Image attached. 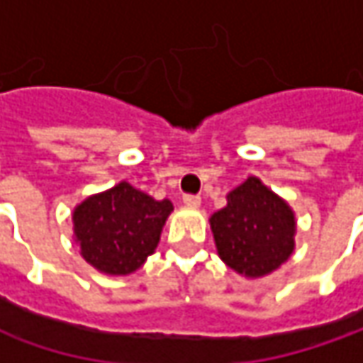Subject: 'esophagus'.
<instances>
[{
	"label": "esophagus",
	"mask_w": 363,
	"mask_h": 363,
	"mask_svg": "<svg viewBox=\"0 0 363 363\" xmlns=\"http://www.w3.org/2000/svg\"><path fill=\"white\" fill-rule=\"evenodd\" d=\"M200 202H202V198L198 196V194H186L184 196V203H188V206H200Z\"/></svg>",
	"instance_id": "1"
}]
</instances>
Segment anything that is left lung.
Segmentation results:
<instances>
[{"mask_svg": "<svg viewBox=\"0 0 363 363\" xmlns=\"http://www.w3.org/2000/svg\"><path fill=\"white\" fill-rule=\"evenodd\" d=\"M220 258L240 274L262 277L293 252L295 216L257 177L228 194L226 208L210 218Z\"/></svg>", "mask_w": 363, "mask_h": 363, "instance_id": "1", "label": "left lung"}]
</instances>
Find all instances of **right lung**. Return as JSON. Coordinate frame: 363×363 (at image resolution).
<instances>
[{
  "label": "right lung",
  "mask_w": 363,
  "mask_h": 363,
  "mask_svg": "<svg viewBox=\"0 0 363 363\" xmlns=\"http://www.w3.org/2000/svg\"><path fill=\"white\" fill-rule=\"evenodd\" d=\"M172 210L169 200L157 202L123 182L84 200L74 210L80 252L94 269L108 274L137 271L153 255Z\"/></svg>",
  "instance_id": "right-lung-1"
}]
</instances>
